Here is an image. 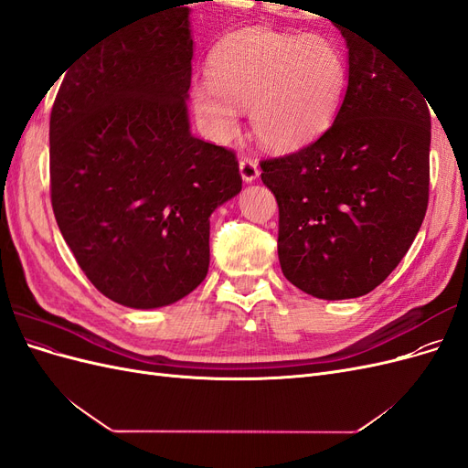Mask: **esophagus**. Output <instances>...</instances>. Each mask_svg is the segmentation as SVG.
<instances>
[{
    "label": "esophagus",
    "instance_id": "obj_1",
    "mask_svg": "<svg viewBox=\"0 0 468 468\" xmlns=\"http://www.w3.org/2000/svg\"><path fill=\"white\" fill-rule=\"evenodd\" d=\"M239 174L246 183L256 181L260 177V165L256 160L251 158H239Z\"/></svg>",
    "mask_w": 468,
    "mask_h": 468
}]
</instances>
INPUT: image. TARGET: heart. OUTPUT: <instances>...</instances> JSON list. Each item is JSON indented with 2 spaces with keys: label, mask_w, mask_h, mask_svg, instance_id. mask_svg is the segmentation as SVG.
Masks as SVG:
<instances>
[{
  "label": "heart",
  "mask_w": 468,
  "mask_h": 468,
  "mask_svg": "<svg viewBox=\"0 0 468 468\" xmlns=\"http://www.w3.org/2000/svg\"><path fill=\"white\" fill-rule=\"evenodd\" d=\"M208 81L191 86L205 133L226 143L248 107L251 133L275 152L296 150L335 117L347 83V60L322 35L248 29L222 38L208 54Z\"/></svg>",
  "instance_id": "b5f03b06"
}]
</instances>
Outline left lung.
<instances>
[{"label":"left lung","mask_w":468,"mask_h":468,"mask_svg":"<svg viewBox=\"0 0 468 468\" xmlns=\"http://www.w3.org/2000/svg\"><path fill=\"white\" fill-rule=\"evenodd\" d=\"M346 97L313 144L261 160L279 205V263L325 301L371 292L400 263L428 210V97L390 56L353 29Z\"/></svg>","instance_id":"1"}]
</instances>
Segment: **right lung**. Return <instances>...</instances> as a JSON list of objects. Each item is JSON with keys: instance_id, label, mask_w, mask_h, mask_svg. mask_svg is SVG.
Instances as JSON below:
<instances>
[{"instance_id": "right-lung-1", "label": "right lung", "mask_w": 468, "mask_h": 468, "mask_svg": "<svg viewBox=\"0 0 468 468\" xmlns=\"http://www.w3.org/2000/svg\"><path fill=\"white\" fill-rule=\"evenodd\" d=\"M189 4L121 27L68 68L50 112V201L107 299L172 304L203 282L218 205L242 189L234 150L189 133Z\"/></svg>"}]
</instances>
